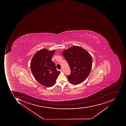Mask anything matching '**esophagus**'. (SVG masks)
I'll return each instance as SVG.
<instances>
[{
	"instance_id": "obj_1",
	"label": "esophagus",
	"mask_w": 126,
	"mask_h": 126,
	"mask_svg": "<svg viewBox=\"0 0 126 126\" xmlns=\"http://www.w3.org/2000/svg\"><path fill=\"white\" fill-rule=\"evenodd\" d=\"M60 72H63V69H60Z\"/></svg>"
}]
</instances>
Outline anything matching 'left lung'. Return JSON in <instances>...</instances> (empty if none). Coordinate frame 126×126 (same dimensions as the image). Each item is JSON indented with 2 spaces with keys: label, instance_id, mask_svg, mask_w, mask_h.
<instances>
[{
  "label": "left lung",
  "instance_id": "left-lung-1",
  "mask_svg": "<svg viewBox=\"0 0 126 126\" xmlns=\"http://www.w3.org/2000/svg\"><path fill=\"white\" fill-rule=\"evenodd\" d=\"M62 54L71 70V74L67 76L70 83L77 85L85 81L92 67V58L89 53L80 47L73 46Z\"/></svg>",
  "mask_w": 126,
  "mask_h": 126
}]
</instances>
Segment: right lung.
I'll return each instance as SVG.
<instances>
[{"instance_id": "obj_1", "label": "right lung", "mask_w": 126, "mask_h": 126, "mask_svg": "<svg viewBox=\"0 0 126 126\" xmlns=\"http://www.w3.org/2000/svg\"><path fill=\"white\" fill-rule=\"evenodd\" d=\"M55 52L54 50L40 49L35 54L31 62V69L34 77L39 83L47 87L54 85L60 73L51 61Z\"/></svg>"}]
</instances>
